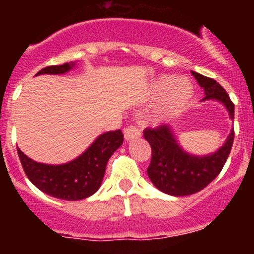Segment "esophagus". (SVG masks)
Returning <instances> with one entry per match:
<instances>
[{"mask_svg":"<svg viewBox=\"0 0 254 254\" xmlns=\"http://www.w3.org/2000/svg\"><path fill=\"white\" fill-rule=\"evenodd\" d=\"M123 133H125V138L127 141L133 140V138L138 137L141 134L140 129L137 127H134V126H127L125 129H123Z\"/></svg>","mask_w":254,"mask_h":254,"instance_id":"obj_1","label":"esophagus"}]
</instances>
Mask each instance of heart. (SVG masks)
I'll list each match as a JSON object with an SVG mask.
<instances>
[{"label": "heart", "instance_id": "1", "mask_svg": "<svg viewBox=\"0 0 254 254\" xmlns=\"http://www.w3.org/2000/svg\"><path fill=\"white\" fill-rule=\"evenodd\" d=\"M167 91L165 107L168 109H176V108L185 105L193 94L192 85L186 78H178L174 81L172 76H160L152 84V93L155 95L161 96Z\"/></svg>", "mask_w": 254, "mask_h": 254}]
</instances>
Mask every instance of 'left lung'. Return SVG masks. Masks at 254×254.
Returning <instances> with one entry per match:
<instances>
[{"instance_id": "obj_1", "label": "left lung", "mask_w": 254, "mask_h": 254, "mask_svg": "<svg viewBox=\"0 0 254 254\" xmlns=\"http://www.w3.org/2000/svg\"><path fill=\"white\" fill-rule=\"evenodd\" d=\"M199 86L205 90V99H215L223 103L230 118H234V104L219 82L214 78L192 72ZM143 137L151 146V161L147 176L161 192L172 196H188L203 190L214 181L224 168L234 141L232 129L224 146L207 156H193L181 149L169 126L146 128Z\"/></svg>"}]
</instances>
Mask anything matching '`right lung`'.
<instances>
[{
    "label": "right lung",
    "instance_id": "1",
    "mask_svg": "<svg viewBox=\"0 0 254 254\" xmlns=\"http://www.w3.org/2000/svg\"><path fill=\"white\" fill-rule=\"evenodd\" d=\"M72 66V64L48 66L40 69L37 75L64 73ZM122 143L123 133L121 129L105 132L84 154L62 165L37 163L20 149H17V154L26 177L35 187L56 198L77 201L91 196L99 190L108 160Z\"/></svg>",
    "mask_w": 254,
    "mask_h": 254
}]
</instances>
